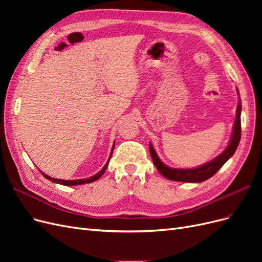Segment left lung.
Instances as JSON below:
<instances>
[{
	"mask_svg": "<svg viewBox=\"0 0 262 262\" xmlns=\"http://www.w3.org/2000/svg\"><path fill=\"white\" fill-rule=\"evenodd\" d=\"M241 110H242V106L239 102V105L237 106V116H236V120L234 123L233 136H232L231 142H229V144L226 147V149L220 156H217L215 160H213L205 165H202V166H200V167H196L193 169L169 168L161 162L157 154L155 153L152 144L149 143L148 147H149L150 157H152V161L155 165V167L157 168V170L160 171L165 178H167L169 180H173V181H182V182H201V181H204V180L211 178L213 175H215L222 166H223L229 160V158L233 156L237 146H238V144H239L241 137H242Z\"/></svg>",
	"mask_w": 262,
	"mask_h": 262,
	"instance_id": "1",
	"label": "left lung"
}]
</instances>
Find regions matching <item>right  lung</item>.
<instances>
[{"label": "right lung", "mask_w": 262, "mask_h": 262, "mask_svg": "<svg viewBox=\"0 0 262 262\" xmlns=\"http://www.w3.org/2000/svg\"><path fill=\"white\" fill-rule=\"evenodd\" d=\"M115 146V145H114ZM113 150H114V147H113ZM113 150H112V154H110V156H109V160H108V162L106 163V165L104 166V168H102L99 172H97L96 175H94V176H92V177H90L89 179H77V180H62V179H55V178H52V177H49L48 175H46V173H43L42 171H40L42 175L48 179V180H51V181H53V182H57V184H60V185H63V186H78V185H83V184H89V182H93V181H95V180H97V179H99L100 177H101V175L102 173L105 172V170H106V168L108 167V164H109V161H110V157H112V155H113Z\"/></svg>", "instance_id": "obj_1"}]
</instances>
